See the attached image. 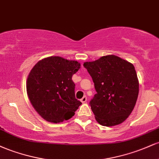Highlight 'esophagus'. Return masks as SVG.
<instances>
[{
    "instance_id": "34e87169",
    "label": "esophagus",
    "mask_w": 159,
    "mask_h": 159,
    "mask_svg": "<svg viewBox=\"0 0 159 159\" xmlns=\"http://www.w3.org/2000/svg\"><path fill=\"white\" fill-rule=\"evenodd\" d=\"M81 101L82 103L86 102H87V96H84V97H82V98L81 99Z\"/></svg>"
}]
</instances>
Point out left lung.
Returning a JSON list of instances; mask_svg holds the SVG:
<instances>
[{
  "mask_svg": "<svg viewBox=\"0 0 159 159\" xmlns=\"http://www.w3.org/2000/svg\"><path fill=\"white\" fill-rule=\"evenodd\" d=\"M84 66L90 75L96 94L90 105L96 121L114 126L125 121L134 109L139 82L132 63L116 55H107Z\"/></svg>",
  "mask_w": 159,
  "mask_h": 159,
  "instance_id": "8db88e82",
  "label": "left lung"
}]
</instances>
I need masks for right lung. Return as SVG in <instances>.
<instances>
[{"mask_svg":"<svg viewBox=\"0 0 159 159\" xmlns=\"http://www.w3.org/2000/svg\"><path fill=\"white\" fill-rule=\"evenodd\" d=\"M75 61L61 57L44 58L33 67L27 80L30 103L43 119L58 123L75 115L81 102L75 98L72 77L80 69Z\"/></svg>","mask_w":159,"mask_h":159,"instance_id":"right-lung-1","label":"right lung"}]
</instances>
